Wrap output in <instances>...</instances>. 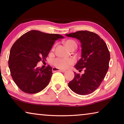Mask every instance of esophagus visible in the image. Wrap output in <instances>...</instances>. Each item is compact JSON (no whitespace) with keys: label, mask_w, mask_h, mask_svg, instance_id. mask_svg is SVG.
<instances>
[{"label":"esophagus","mask_w":124,"mask_h":124,"mask_svg":"<svg viewBox=\"0 0 124 124\" xmlns=\"http://www.w3.org/2000/svg\"><path fill=\"white\" fill-rule=\"evenodd\" d=\"M52 71L53 72H62V73H65L66 71L64 70H61V69H59L58 68H52Z\"/></svg>","instance_id":"obj_1"}]
</instances>
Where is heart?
Instances as JSON below:
<instances>
[{"instance_id": "b5f03b06", "label": "heart", "mask_w": 124, "mask_h": 124, "mask_svg": "<svg viewBox=\"0 0 124 124\" xmlns=\"http://www.w3.org/2000/svg\"><path fill=\"white\" fill-rule=\"evenodd\" d=\"M64 44H65V46L69 50H70L73 47L77 46L76 42L74 40L72 39H68L66 40ZM51 62L52 65L55 66V67L57 68L65 69L68 68L69 66L72 65L74 62L72 59H65L57 57V58L52 59Z\"/></svg>"}]
</instances>
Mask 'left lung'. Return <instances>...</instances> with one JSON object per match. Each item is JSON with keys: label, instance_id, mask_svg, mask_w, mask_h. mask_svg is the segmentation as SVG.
Returning a JSON list of instances; mask_svg holds the SVG:
<instances>
[{"label": "left lung", "instance_id": "8db88e82", "mask_svg": "<svg viewBox=\"0 0 124 124\" xmlns=\"http://www.w3.org/2000/svg\"><path fill=\"white\" fill-rule=\"evenodd\" d=\"M79 40L82 55L75 68L85 69L82 75L74 72V79L68 84L76 94L87 95L96 90L102 82L109 68L110 54L106 43L98 34L87 30H81L65 34Z\"/></svg>", "mask_w": 124, "mask_h": 124}]
</instances>
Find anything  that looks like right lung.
Here are the masks:
<instances>
[{"label": "right lung", "mask_w": 124, "mask_h": 124, "mask_svg": "<svg viewBox=\"0 0 124 124\" xmlns=\"http://www.w3.org/2000/svg\"><path fill=\"white\" fill-rule=\"evenodd\" d=\"M64 37L31 30L21 35L10 50L8 65L11 75L18 88L25 93L35 94L43 90L50 82L52 68L37 67L45 60L56 40Z\"/></svg>", "instance_id": "obj_1"}]
</instances>
